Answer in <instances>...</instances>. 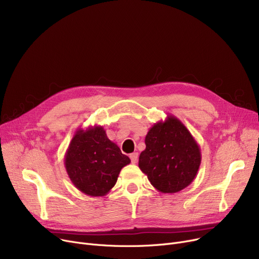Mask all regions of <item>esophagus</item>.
Here are the masks:
<instances>
[{"label": "esophagus", "mask_w": 259, "mask_h": 259, "mask_svg": "<svg viewBox=\"0 0 259 259\" xmlns=\"http://www.w3.org/2000/svg\"><path fill=\"white\" fill-rule=\"evenodd\" d=\"M138 158H139V153L138 152H133V153L130 154V159H131L132 164H135V162L138 161Z\"/></svg>", "instance_id": "obj_1"}]
</instances>
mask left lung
<instances>
[{"instance_id":"left-lung-1","label":"left lung","mask_w":259,"mask_h":259,"mask_svg":"<svg viewBox=\"0 0 259 259\" xmlns=\"http://www.w3.org/2000/svg\"><path fill=\"white\" fill-rule=\"evenodd\" d=\"M139 167L161 193H176L197 175L201 153L192 134L174 115L149 129Z\"/></svg>"}]
</instances>
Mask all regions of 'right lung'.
I'll return each instance as SVG.
<instances>
[{"mask_svg": "<svg viewBox=\"0 0 259 259\" xmlns=\"http://www.w3.org/2000/svg\"><path fill=\"white\" fill-rule=\"evenodd\" d=\"M102 126L78 128L68 147L64 164L72 184L86 195L104 196L116 184L118 174L130 164Z\"/></svg>", "mask_w": 259, "mask_h": 259, "instance_id": "obj_1", "label": "right lung"}]
</instances>
